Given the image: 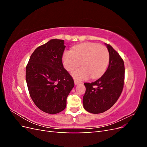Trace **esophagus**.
I'll return each instance as SVG.
<instances>
[{"instance_id":"34e87169","label":"esophagus","mask_w":147,"mask_h":147,"mask_svg":"<svg viewBox=\"0 0 147 147\" xmlns=\"http://www.w3.org/2000/svg\"><path fill=\"white\" fill-rule=\"evenodd\" d=\"M74 83H75V85H77V84H80V83H82V82H80V81L77 80H74Z\"/></svg>"}]
</instances>
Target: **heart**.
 I'll return each mask as SVG.
<instances>
[{
	"instance_id": "1",
	"label": "heart",
	"mask_w": 147,
	"mask_h": 147,
	"mask_svg": "<svg viewBox=\"0 0 147 147\" xmlns=\"http://www.w3.org/2000/svg\"><path fill=\"white\" fill-rule=\"evenodd\" d=\"M110 61L108 49L94 43H84L74 48L72 51H66L63 56L64 68L69 72L80 65L83 67L73 71L75 79L97 78L101 77L107 68Z\"/></svg>"
}]
</instances>
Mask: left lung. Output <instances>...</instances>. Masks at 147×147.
<instances>
[{"label": "left lung", "mask_w": 147, "mask_h": 147, "mask_svg": "<svg viewBox=\"0 0 147 147\" xmlns=\"http://www.w3.org/2000/svg\"><path fill=\"white\" fill-rule=\"evenodd\" d=\"M105 44L110 55L109 67L102 76L92 83H84L86 91L83 107L88 112L97 114L110 109L121 95L124 81V65L118 53Z\"/></svg>", "instance_id": "left-lung-1"}]
</instances>
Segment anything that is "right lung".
I'll return each mask as SVG.
<instances>
[{"instance_id": "obj_1", "label": "right lung", "mask_w": 147, "mask_h": 147, "mask_svg": "<svg viewBox=\"0 0 147 147\" xmlns=\"http://www.w3.org/2000/svg\"><path fill=\"white\" fill-rule=\"evenodd\" d=\"M65 48L63 40L51 39L35 49L26 66V80L31 99L49 114L64 110L67 97L74 86L62 62Z\"/></svg>"}]
</instances>
